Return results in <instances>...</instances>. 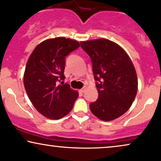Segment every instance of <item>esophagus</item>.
Returning a JSON list of instances; mask_svg holds the SVG:
<instances>
[{
  "mask_svg": "<svg viewBox=\"0 0 161 161\" xmlns=\"http://www.w3.org/2000/svg\"><path fill=\"white\" fill-rule=\"evenodd\" d=\"M86 90V86H83L82 89H80V92L81 93H83V92H84Z\"/></svg>",
  "mask_w": 161,
  "mask_h": 161,
  "instance_id": "obj_1",
  "label": "esophagus"
}]
</instances>
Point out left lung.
<instances>
[{
	"label": "left lung",
	"instance_id": "obj_1",
	"mask_svg": "<svg viewBox=\"0 0 161 161\" xmlns=\"http://www.w3.org/2000/svg\"><path fill=\"white\" fill-rule=\"evenodd\" d=\"M80 47L91 58L98 92L97 101L89 104L91 112L103 121L119 118L128 111L137 92L136 71L130 58L107 39L81 41Z\"/></svg>",
	"mask_w": 161,
	"mask_h": 161
}]
</instances>
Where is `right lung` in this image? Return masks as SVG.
I'll use <instances>...</instances> for the list:
<instances>
[{
    "mask_svg": "<svg viewBox=\"0 0 161 161\" xmlns=\"http://www.w3.org/2000/svg\"><path fill=\"white\" fill-rule=\"evenodd\" d=\"M80 47L75 40L55 37L46 40L35 47L27 61L24 84L35 108L46 118L58 120L72 109L78 92L64 80L65 58Z\"/></svg>",
    "mask_w": 161,
    "mask_h": 161,
    "instance_id": "obj_1",
    "label": "right lung"
}]
</instances>
